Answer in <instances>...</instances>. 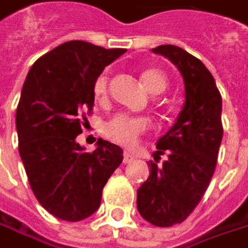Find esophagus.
I'll use <instances>...</instances> for the list:
<instances>
[{
    "mask_svg": "<svg viewBox=\"0 0 248 248\" xmlns=\"http://www.w3.org/2000/svg\"><path fill=\"white\" fill-rule=\"evenodd\" d=\"M132 159H134L132 154H129V153H124V158H123V162H124V164H129V162H132Z\"/></svg>",
    "mask_w": 248,
    "mask_h": 248,
    "instance_id": "1",
    "label": "esophagus"
}]
</instances>
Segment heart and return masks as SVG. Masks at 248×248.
I'll list each match as a JSON object with an SVG mask.
<instances>
[{"mask_svg":"<svg viewBox=\"0 0 248 248\" xmlns=\"http://www.w3.org/2000/svg\"><path fill=\"white\" fill-rule=\"evenodd\" d=\"M142 83L151 94H161L168 87V76L158 68H147L140 74ZM109 93V72L104 71L98 75L93 84V94L98 101H104ZM151 127L147 117L131 116L119 113L105 124V135L110 140L123 146H134L139 136L147 132Z\"/></svg>","mask_w":248,"mask_h":248,"instance_id":"heart-1","label":"heart"}]
</instances>
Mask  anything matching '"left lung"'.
Here are the masks:
<instances>
[{
	"label": "left lung",
	"mask_w": 248,
	"mask_h": 248,
	"mask_svg": "<svg viewBox=\"0 0 248 248\" xmlns=\"http://www.w3.org/2000/svg\"><path fill=\"white\" fill-rule=\"evenodd\" d=\"M154 53L169 58L184 80L186 102L174 125L157 142L154 159L165 154L163 167L150 161L149 179L138 190V210L155 227H172L190 216L213 177L222 140V99L203 62L173 45Z\"/></svg>",
	"instance_id": "8db88e82"
}]
</instances>
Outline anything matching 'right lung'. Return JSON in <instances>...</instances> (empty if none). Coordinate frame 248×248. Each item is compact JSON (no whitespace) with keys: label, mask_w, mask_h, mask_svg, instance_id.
I'll return each mask as SVG.
<instances>
[{"label":"right lung","mask_w":248,"mask_h":248,"mask_svg":"<svg viewBox=\"0 0 248 248\" xmlns=\"http://www.w3.org/2000/svg\"><path fill=\"white\" fill-rule=\"evenodd\" d=\"M124 51L69 41L38 58L26 78L16 112L20 157L38 202L57 218L76 222L98 210L123 161L119 146L98 139L84 153L76 136L89 123L95 78Z\"/></svg>","instance_id":"1"}]
</instances>
